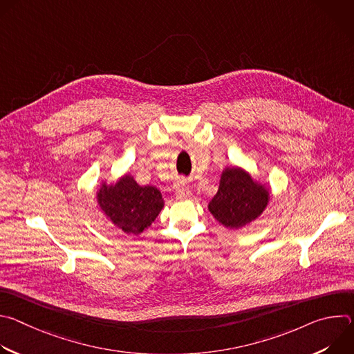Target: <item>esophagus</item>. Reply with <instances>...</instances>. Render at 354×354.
I'll return each instance as SVG.
<instances>
[{
	"label": "esophagus",
	"instance_id": "esophagus-1",
	"mask_svg": "<svg viewBox=\"0 0 354 354\" xmlns=\"http://www.w3.org/2000/svg\"><path fill=\"white\" fill-rule=\"evenodd\" d=\"M175 196H176L178 200H186V198H189V197L192 196V192H190V189L185 185V182L180 180V182L178 183V186H176Z\"/></svg>",
	"mask_w": 354,
	"mask_h": 354
}]
</instances>
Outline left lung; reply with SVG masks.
Listing matches in <instances>:
<instances>
[{
    "mask_svg": "<svg viewBox=\"0 0 354 354\" xmlns=\"http://www.w3.org/2000/svg\"><path fill=\"white\" fill-rule=\"evenodd\" d=\"M269 189L254 180L242 168H225L220 186L209 203L213 217L230 230H238L257 220L269 203Z\"/></svg>",
    "mask_w": 354,
    "mask_h": 354,
    "instance_id": "8db88e82",
    "label": "left lung"
}]
</instances>
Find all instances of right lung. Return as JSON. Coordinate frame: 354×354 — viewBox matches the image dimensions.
Here are the masks:
<instances>
[{
  "label": "right lung",
  "mask_w": 354,
  "mask_h": 354,
  "mask_svg": "<svg viewBox=\"0 0 354 354\" xmlns=\"http://www.w3.org/2000/svg\"><path fill=\"white\" fill-rule=\"evenodd\" d=\"M96 198L108 220L133 235L153 224L164 207L162 194L156 186H140L129 174L115 185L102 183Z\"/></svg>",
  "instance_id": "1"
}]
</instances>
